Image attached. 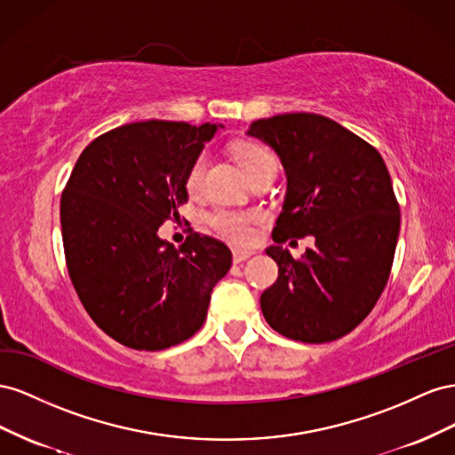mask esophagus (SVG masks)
Masks as SVG:
<instances>
[{
    "label": "esophagus",
    "instance_id": "obj_1",
    "mask_svg": "<svg viewBox=\"0 0 455 455\" xmlns=\"http://www.w3.org/2000/svg\"><path fill=\"white\" fill-rule=\"evenodd\" d=\"M251 255H253V251H248V250H235V251H232V259H235V263L248 261Z\"/></svg>",
    "mask_w": 455,
    "mask_h": 455
}]
</instances>
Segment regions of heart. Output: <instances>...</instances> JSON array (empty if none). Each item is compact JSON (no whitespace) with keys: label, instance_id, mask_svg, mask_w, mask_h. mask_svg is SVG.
Here are the masks:
<instances>
[{"label":"heart","instance_id":"b5f03b06","mask_svg":"<svg viewBox=\"0 0 455 455\" xmlns=\"http://www.w3.org/2000/svg\"><path fill=\"white\" fill-rule=\"evenodd\" d=\"M236 158L242 165L245 175H251L253 172L261 170L263 165L276 164L275 154L261 145H253V142H245L236 150ZM207 167V156L200 154L196 160L192 162L187 172L185 185L190 194H198L204 183ZM263 215L257 212H235V210H215L210 215L212 227L219 232L220 236L235 243H250L255 238V225L261 223Z\"/></svg>","mask_w":455,"mask_h":455}]
</instances>
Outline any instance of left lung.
I'll return each instance as SVG.
<instances>
[{
	"label": "left lung",
	"instance_id": "8db88e82",
	"mask_svg": "<svg viewBox=\"0 0 455 455\" xmlns=\"http://www.w3.org/2000/svg\"><path fill=\"white\" fill-rule=\"evenodd\" d=\"M261 139L283 165L285 198L267 255L278 280L261 295L272 330L303 343L353 331L381 297L391 275L400 207L381 154L320 114L257 120ZM313 235L315 248L293 259L281 243Z\"/></svg>",
	"mask_w": 455,
	"mask_h": 455
}]
</instances>
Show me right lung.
Segmentation results:
<instances>
[{
	"mask_svg": "<svg viewBox=\"0 0 455 455\" xmlns=\"http://www.w3.org/2000/svg\"><path fill=\"white\" fill-rule=\"evenodd\" d=\"M223 125L148 120L97 137L60 196L64 257L97 326L137 350H164L202 326L232 253L190 232L177 250L158 236L188 200L187 172Z\"/></svg>",
	"mask_w": 455,
	"mask_h": 455,
	"instance_id": "add662e5",
	"label": "right lung"
}]
</instances>
